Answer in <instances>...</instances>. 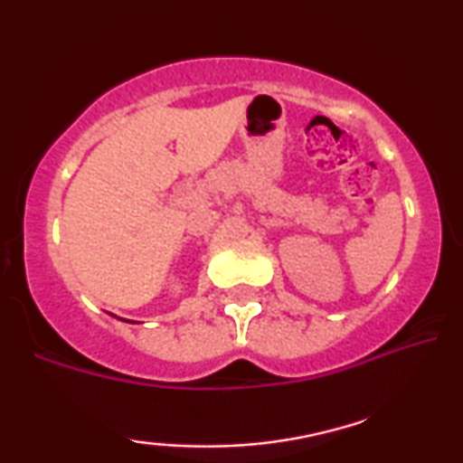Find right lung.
Returning <instances> with one entry per match:
<instances>
[{"label": "right lung", "mask_w": 463, "mask_h": 463, "mask_svg": "<svg viewBox=\"0 0 463 463\" xmlns=\"http://www.w3.org/2000/svg\"><path fill=\"white\" fill-rule=\"evenodd\" d=\"M115 317H117V315H115ZM123 321H129V319H123ZM129 324H136V321H129Z\"/></svg>", "instance_id": "1"}]
</instances>
